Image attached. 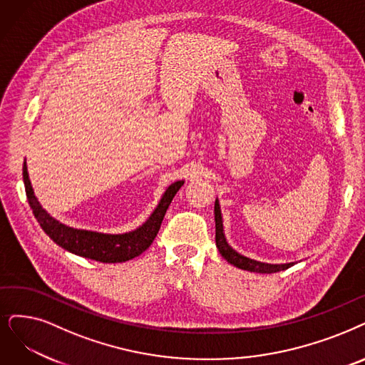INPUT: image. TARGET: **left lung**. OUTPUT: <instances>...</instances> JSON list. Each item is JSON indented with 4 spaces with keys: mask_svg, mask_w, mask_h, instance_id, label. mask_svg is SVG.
<instances>
[{
    "mask_svg": "<svg viewBox=\"0 0 365 365\" xmlns=\"http://www.w3.org/2000/svg\"><path fill=\"white\" fill-rule=\"evenodd\" d=\"M214 217H215V245L220 255L229 262V264L235 265L237 268L252 271V272H260V274H272L284 271L290 267L295 265V262H290V264H265V262H259L250 257H245L235 252L232 247L227 244L225 232H223V220H222V211H220V203L218 199H215L214 205Z\"/></svg>",
    "mask_w": 365,
    "mask_h": 365,
    "instance_id": "left-lung-1",
    "label": "left lung"
}]
</instances>
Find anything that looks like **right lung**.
<instances>
[{"label":"right lung","instance_id":"obj_1","mask_svg":"<svg viewBox=\"0 0 365 365\" xmlns=\"http://www.w3.org/2000/svg\"><path fill=\"white\" fill-rule=\"evenodd\" d=\"M22 170L28 203H30L34 217L37 218L38 225L45 230L46 235H49V238L60 247H63L64 250L82 257L103 262V264L125 262L147 250L153 244L154 238L157 237L158 229L162 226L163 217L170 205L173 196L177 195V192L184 184V181H177L170 184L166 188L162 199H160L158 205L155 207L153 214L148 217V220L142 226L132 232L118 233V235L115 233V235H112V233L75 229L55 220L51 214H48L46 210H43L34 195L30 177H28L26 162H24Z\"/></svg>","mask_w":365,"mask_h":365}]
</instances>
